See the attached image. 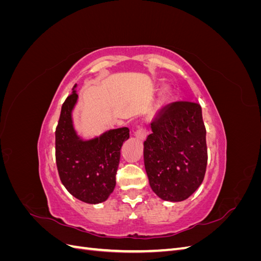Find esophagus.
<instances>
[{
  "instance_id": "obj_1",
  "label": "esophagus",
  "mask_w": 261,
  "mask_h": 261,
  "mask_svg": "<svg viewBox=\"0 0 261 261\" xmlns=\"http://www.w3.org/2000/svg\"><path fill=\"white\" fill-rule=\"evenodd\" d=\"M135 136L140 139V140H145L147 137V130L143 126H139V127L135 132Z\"/></svg>"
}]
</instances>
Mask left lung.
Segmentation results:
<instances>
[{"label":"left lung","instance_id":"obj_1","mask_svg":"<svg viewBox=\"0 0 261 261\" xmlns=\"http://www.w3.org/2000/svg\"><path fill=\"white\" fill-rule=\"evenodd\" d=\"M144 141L149 184L163 200L181 201L194 194L206 174L208 151L201 107L176 101L164 107Z\"/></svg>","mask_w":261,"mask_h":261}]
</instances>
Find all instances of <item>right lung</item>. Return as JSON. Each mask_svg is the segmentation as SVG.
<instances>
[{"mask_svg": "<svg viewBox=\"0 0 261 261\" xmlns=\"http://www.w3.org/2000/svg\"><path fill=\"white\" fill-rule=\"evenodd\" d=\"M76 85L62 106L55 129V160L61 181L77 199L99 203L108 199L115 187L121 147L129 138V129H110L101 136L82 140L73 127L72 110L77 101Z\"/></svg>", "mask_w": 261, "mask_h": 261, "instance_id": "obj_1", "label": "right lung"}]
</instances>
